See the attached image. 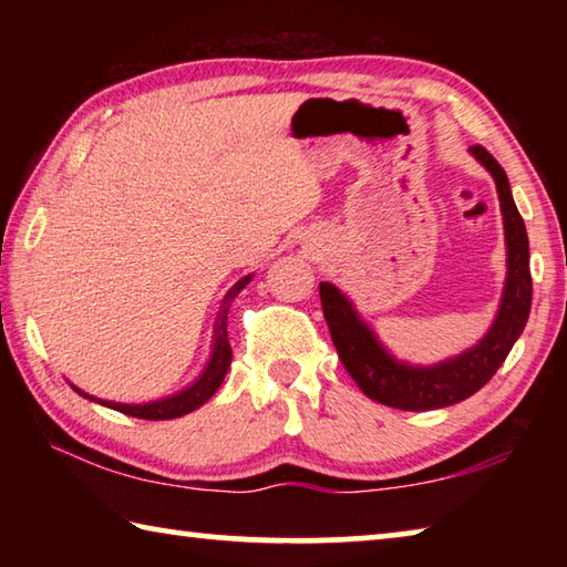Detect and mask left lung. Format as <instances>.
<instances>
[{
    "mask_svg": "<svg viewBox=\"0 0 567 567\" xmlns=\"http://www.w3.org/2000/svg\"><path fill=\"white\" fill-rule=\"evenodd\" d=\"M470 152L495 177L507 243V282L501 312H497L491 332L473 350L463 352L455 360L435 364V368L400 364L380 348L375 334L354 315L348 297L340 295L338 287L320 282L322 312L344 370L350 372V378L358 382L364 395L388 408L422 412L455 405V402L475 395L505 362L507 352L520 338L527 315H530V247H527L525 223L513 203L507 175L485 147L475 145L470 147Z\"/></svg>",
    "mask_w": 567,
    "mask_h": 567,
    "instance_id": "8db88e82",
    "label": "left lung"
}]
</instances>
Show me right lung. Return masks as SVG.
Instances as JSON below:
<instances>
[{
  "label": "right lung",
  "instance_id": "add662e5",
  "mask_svg": "<svg viewBox=\"0 0 567 567\" xmlns=\"http://www.w3.org/2000/svg\"><path fill=\"white\" fill-rule=\"evenodd\" d=\"M249 282V277L245 280H239L233 290L225 295L223 307H219V315H217V322H215V350H213V360L207 362V368L203 372V378H199L195 385L177 392V395H172L167 400H157V402H147V405H120V402H102V405H107L117 412H124V415H132V417H140V420H172V417H182L187 415V412L197 410L199 405H205V402L215 395L217 388L223 385V380L229 370V362H233V348H229V340H227V312H229V305L237 297V292L243 290V287ZM76 390V388H74ZM80 395L94 400L87 392L76 390Z\"/></svg>",
  "mask_w": 567,
  "mask_h": 567
}]
</instances>
